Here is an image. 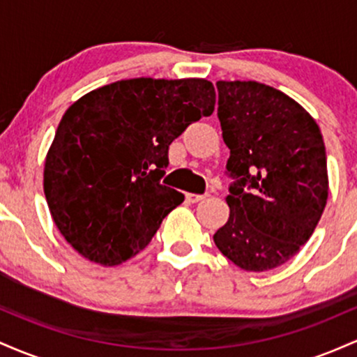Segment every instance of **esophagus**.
<instances>
[{"mask_svg":"<svg viewBox=\"0 0 357 357\" xmlns=\"http://www.w3.org/2000/svg\"><path fill=\"white\" fill-rule=\"evenodd\" d=\"M204 198H206V195H195V192H186V199L190 203H198Z\"/></svg>","mask_w":357,"mask_h":357,"instance_id":"1","label":"esophagus"}]
</instances>
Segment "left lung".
Returning <instances> with one entry per match:
<instances>
[{
  "label": "left lung",
  "mask_w": 357,
  "mask_h": 357,
  "mask_svg": "<svg viewBox=\"0 0 357 357\" xmlns=\"http://www.w3.org/2000/svg\"><path fill=\"white\" fill-rule=\"evenodd\" d=\"M218 119L235 179L230 218L213 235L228 260L265 272L312 236L329 192L326 146L307 110L260 82H216Z\"/></svg>",
  "instance_id": "left-lung-1"
}]
</instances>
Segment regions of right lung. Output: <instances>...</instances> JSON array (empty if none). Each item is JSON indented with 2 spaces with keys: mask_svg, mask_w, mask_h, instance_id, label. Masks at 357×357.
<instances>
[{
  "mask_svg": "<svg viewBox=\"0 0 357 357\" xmlns=\"http://www.w3.org/2000/svg\"><path fill=\"white\" fill-rule=\"evenodd\" d=\"M204 79L119 80L73 102L43 171L52 218L82 257L112 267L153 240L184 195L161 184L167 149L215 110Z\"/></svg>",
  "mask_w": 357,
  "mask_h": 357,
  "instance_id": "right-lung-1",
  "label": "right lung"
}]
</instances>
